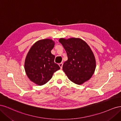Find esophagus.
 Segmentation results:
<instances>
[{
  "mask_svg": "<svg viewBox=\"0 0 121 121\" xmlns=\"http://www.w3.org/2000/svg\"><path fill=\"white\" fill-rule=\"evenodd\" d=\"M63 63H61L59 64V66L60 67V68L61 69H62V68H63Z\"/></svg>",
  "mask_w": 121,
  "mask_h": 121,
  "instance_id": "34e87169",
  "label": "esophagus"
}]
</instances>
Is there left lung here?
<instances>
[{
  "instance_id": "8db88e82",
  "label": "left lung",
  "mask_w": 121,
  "mask_h": 121,
  "mask_svg": "<svg viewBox=\"0 0 121 121\" xmlns=\"http://www.w3.org/2000/svg\"><path fill=\"white\" fill-rule=\"evenodd\" d=\"M59 41L67 52L68 60L63 69L69 79L78 85L88 80L96 67L95 59L89 45L80 38H60Z\"/></svg>"
}]
</instances>
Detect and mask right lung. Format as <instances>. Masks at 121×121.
I'll return each instance as SVG.
<instances>
[{"mask_svg": "<svg viewBox=\"0 0 121 121\" xmlns=\"http://www.w3.org/2000/svg\"><path fill=\"white\" fill-rule=\"evenodd\" d=\"M54 42L49 39L39 40L33 45L25 60V69L28 78L38 85L46 83L53 73L60 69L51 53Z\"/></svg>", "mask_w": 121, "mask_h": 121, "instance_id": "add662e5", "label": "right lung"}]
</instances>
